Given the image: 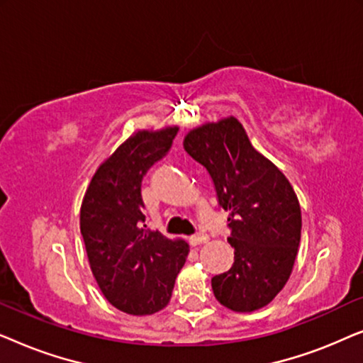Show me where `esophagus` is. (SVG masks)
<instances>
[{
    "label": "esophagus",
    "mask_w": 363,
    "mask_h": 363,
    "mask_svg": "<svg viewBox=\"0 0 363 363\" xmlns=\"http://www.w3.org/2000/svg\"><path fill=\"white\" fill-rule=\"evenodd\" d=\"M208 240H210V238H208L206 233H196V235H193L190 238V242L196 246V245H203V242H206Z\"/></svg>",
    "instance_id": "1"
}]
</instances>
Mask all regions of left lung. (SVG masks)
<instances>
[{
  "instance_id": "8db88e82",
  "label": "left lung",
  "mask_w": 363,
  "mask_h": 363,
  "mask_svg": "<svg viewBox=\"0 0 363 363\" xmlns=\"http://www.w3.org/2000/svg\"><path fill=\"white\" fill-rule=\"evenodd\" d=\"M183 147L206 168L218 203L230 211L231 269L211 279L215 297L235 312L269 304L289 279L301 242V206L291 183L251 145L235 117L186 133Z\"/></svg>"
}]
</instances>
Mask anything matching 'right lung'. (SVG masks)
<instances>
[{
    "label": "right lung",
    "mask_w": 363,
    "mask_h": 363,
    "mask_svg": "<svg viewBox=\"0 0 363 363\" xmlns=\"http://www.w3.org/2000/svg\"><path fill=\"white\" fill-rule=\"evenodd\" d=\"M178 127L138 130L94 173L81 206V233L102 294L118 311L150 315L170 302L190 247L148 230L142 180L170 150Z\"/></svg>",
    "instance_id": "1"
}]
</instances>
